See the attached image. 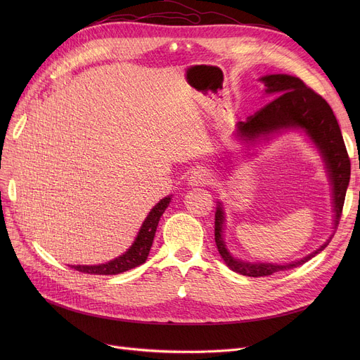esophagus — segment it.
<instances>
[{
	"instance_id": "obj_1",
	"label": "esophagus",
	"mask_w": 360,
	"mask_h": 360,
	"mask_svg": "<svg viewBox=\"0 0 360 360\" xmlns=\"http://www.w3.org/2000/svg\"><path fill=\"white\" fill-rule=\"evenodd\" d=\"M210 182V176L205 174V170L197 169L188 178V185L190 186H202L205 184Z\"/></svg>"
}]
</instances>
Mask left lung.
I'll return each instance as SVG.
<instances>
[{"label": "left lung", "mask_w": 360, "mask_h": 360, "mask_svg": "<svg viewBox=\"0 0 360 360\" xmlns=\"http://www.w3.org/2000/svg\"><path fill=\"white\" fill-rule=\"evenodd\" d=\"M259 82L266 86L267 94L277 98L255 112L252 117H248L245 122H238L235 134L245 143H257L258 140H269L270 136L276 134V132L286 129H304L326 163L333 191L335 229L340 217H342L346 191L350 181V159L333 109L319 94L307 87L304 82L293 77V75L270 74L264 75ZM214 220V240L224 264L232 271L250 277L271 276L277 271H285L302 266V264H305L323 251L334 236L331 235L316 251L289 264L250 262L233 257L226 247V242L223 239L226 219L221 202L217 204Z\"/></svg>", "instance_id": "obj_1"}]
</instances>
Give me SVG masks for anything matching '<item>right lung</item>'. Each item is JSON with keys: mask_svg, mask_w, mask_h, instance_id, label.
<instances>
[{"mask_svg": "<svg viewBox=\"0 0 360 360\" xmlns=\"http://www.w3.org/2000/svg\"><path fill=\"white\" fill-rule=\"evenodd\" d=\"M170 198H172V195L162 198L153 209L150 210V213L147 214V217L141 224L134 242H132L131 247L122 255L113 258L105 264H99V266H71V269L82 273H87V274L112 276V274H120L141 266L148 257L151 243H153V239L156 235L159 220L165 213V210L167 209Z\"/></svg>", "mask_w": 360, "mask_h": 360, "instance_id": "1", "label": "right lung"}]
</instances>
